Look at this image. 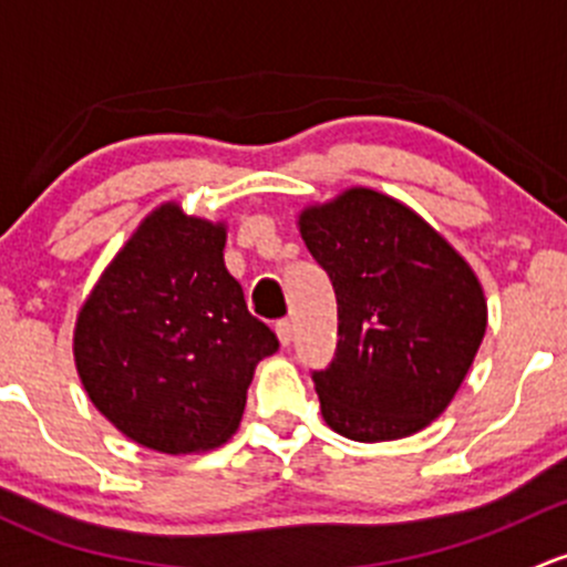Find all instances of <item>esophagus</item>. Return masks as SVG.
Wrapping results in <instances>:
<instances>
[{
  "label": "esophagus",
  "instance_id": "34e87169",
  "mask_svg": "<svg viewBox=\"0 0 567 567\" xmlns=\"http://www.w3.org/2000/svg\"><path fill=\"white\" fill-rule=\"evenodd\" d=\"M291 332H295V327H291L289 319H281V322H276V336H278V341H281V347H289Z\"/></svg>",
  "mask_w": 567,
  "mask_h": 567
}]
</instances>
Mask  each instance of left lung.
Masks as SVG:
<instances>
[{"label":"left lung","mask_w":567,"mask_h":567,"mask_svg":"<svg viewBox=\"0 0 567 567\" xmlns=\"http://www.w3.org/2000/svg\"><path fill=\"white\" fill-rule=\"evenodd\" d=\"M297 229L338 300L336 358L313 371L324 423L354 442L417 434L486 336L475 270L412 207L363 185L302 207Z\"/></svg>","instance_id":"1"}]
</instances>
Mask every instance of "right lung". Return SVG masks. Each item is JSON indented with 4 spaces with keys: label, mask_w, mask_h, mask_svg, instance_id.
<instances>
[{
    "label": "right lung",
    "mask_w": 567,
    "mask_h": 567,
    "mask_svg": "<svg viewBox=\"0 0 567 567\" xmlns=\"http://www.w3.org/2000/svg\"><path fill=\"white\" fill-rule=\"evenodd\" d=\"M226 220L163 202L116 250L79 308L73 360L95 410L150 451L220 447L276 332L224 261Z\"/></svg>",
    "instance_id": "1"
}]
</instances>
